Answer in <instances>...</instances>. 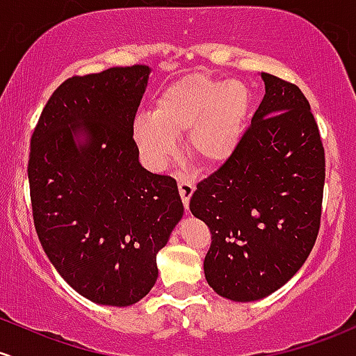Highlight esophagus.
<instances>
[{
  "instance_id": "esophagus-1",
  "label": "esophagus",
  "mask_w": 356,
  "mask_h": 356,
  "mask_svg": "<svg viewBox=\"0 0 356 356\" xmlns=\"http://www.w3.org/2000/svg\"><path fill=\"white\" fill-rule=\"evenodd\" d=\"M177 186H179V194H181L182 202H184V206H186V209H187V208H189V199H191V196H193V193H194L193 181L182 175V177L177 179Z\"/></svg>"
}]
</instances>
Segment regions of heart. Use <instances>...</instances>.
<instances>
[{
    "label": "heart",
    "mask_w": 356,
    "mask_h": 356,
    "mask_svg": "<svg viewBox=\"0 0 356 356\" xmlns=\"http://www.w3.org/2000/svg\"><path fill=\"white\" fill-rule=\"evenodd\" d=\"M248 116V92L236 81L189 74L170 83L157 96L150 118L140 116L134 138L147 162L162 169L177 154L174 136L187 134L191 157L204 167H218L236 152Z\"/></svg>",
    "instance_id": "b5f03b06"
}]
</instances>
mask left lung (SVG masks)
<instances>
[{
	"mask_svg": "<svg viewBox=\"0 0 356 356\" xmlns=\"http://www.w3.org/2000/svg\"><path fill=\"white\" fill-rule=\"evenodd\" d=\"M265 96L236 152L191 197L208 225L206 280L250 302L280 289L309 257L321 226L326 162L309 101L296 84L261 72Z\"/></svg>",
	"mask_w": 356,
	"mask_h": 356,
	"instance_id": "obj_1",
	"label": "left lung"
}]
</instances>
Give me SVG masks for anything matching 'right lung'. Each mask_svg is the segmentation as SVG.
<instances>
[{"label":"right lung","instance_id":"1","mask_svg":"<svg viewBox=\"0 0 356 356\" xmlns=\"http://www.w3.org/2000/svg\"><path fill=\"white\" fill-rule=\"evenodd\" d=\"M147 65L65 79L30 142L35 232L70 287L104 306H130L159 277V250L184 213L177 182L138 162L134 123ZM86 134L77 147L73 135Z\"/></svg>","mask_w":356,"mask_h":356}]
</instances>
